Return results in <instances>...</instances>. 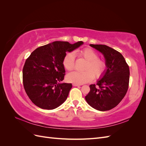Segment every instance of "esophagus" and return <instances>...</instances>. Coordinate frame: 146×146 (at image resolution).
<instances>
[{
	"label": "esophagus",
	"instance_id": "esophagus-1",
	"mask_svg": "<svg viewBox=\"0 0 146 146\" xmlns=\"http://www.w3.org/2000/svg\"><path fill=\"white\" fill-rule=\"evenodd\" d=\"M72 85L74 86H81V85H80V84H77V83H73Z\"/></svg>",
	"mask_w": 146,
	"mask_h": 146
}]
</instances>
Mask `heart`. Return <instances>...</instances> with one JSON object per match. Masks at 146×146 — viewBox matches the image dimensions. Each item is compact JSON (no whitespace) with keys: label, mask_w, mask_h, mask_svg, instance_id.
Returning <instances> with one entry per match:
<instances>
[{"label":"heart","mask_w":146,"mask_h":146,"mask_svg":"<svg viewBox=\"0 0 146 146\" xmlns=\"http://www.w3.org/2000/svg\"><path fill=\"white\" fill-rule=\"evenodd\" d=\"M78 55L86 60L83 72L74 71L67 76V80L77 84L86 83L92 81L95 77L99 78L103 76L107 64L105 61L98 58V54L91 48L86 47L77 52ZM64 68L68 70H72L75 67V55L72 52H68L63 60Z\"/></svg>","instance_id":"obj_1"}]
</instances>
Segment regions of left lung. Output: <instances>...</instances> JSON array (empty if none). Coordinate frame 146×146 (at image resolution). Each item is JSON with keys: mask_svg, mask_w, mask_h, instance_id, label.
<instances>
[{"mask_svg": "<svg viewBox=\"0 0 146 146\" xmlns=\"http://www.w3.org/2000/svg\"><path fill=\"white\" fill-rule=\"evenodd\" d=\"M105 58L107 69L96 85H90L85 99L91 107L99 111L111 110L124 98L129 85V66L120 52L106 45L90 44Z\"/></svg>", "mask_w": 146, "mask_h": 146, "instance_id": "left-lung-1", "label": "left lung"}]
</instances>
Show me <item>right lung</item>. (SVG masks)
Returning <instances> with one entry per match:
<instances>
[{
    "label": "right lung",
    "instance_id": "add662e5",
    "mask_svg": "<svg viewBox=\"0 0 146 146\" xmlns=\"http://www.w3.org/2000/svg\"><path fill=\"white\" fill-rule=\"evenodd\" d=\"M78 41H54L36 48L25 60L23 85L31 101L42 109L53 110L67 99L71 83H60L65 76L63 60L67 52L83 44Z\"/></svg>",
    "mask_w": 146,
    "mask_h": 146
}]
</instances>
